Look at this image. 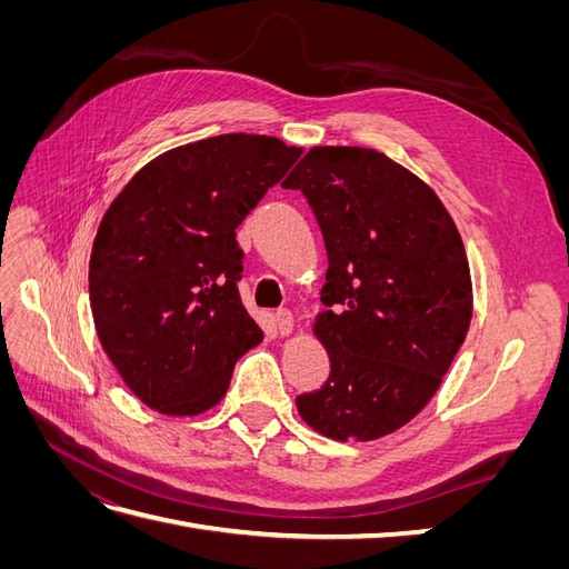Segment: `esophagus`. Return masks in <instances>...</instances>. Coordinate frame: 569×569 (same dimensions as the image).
<instances>
[{"label": "esophagus", "instance_id": "34e87169", "mask_svg": "<svg viewBox=\"0 0 569 569\" xmlns=\"http://www.w3.org/2000/svg\"><path fill=\"white\" fill-rule=\"evenodd\" d=\"M274 330L282 337H289L291 330H295V316H291L287 308H280V311L274 313Z\"/></svg>", "mask_w": 569, "mask_h": 569}]
</instances>
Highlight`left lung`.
<instances>
[{"mask_svg":"<svg viewBox=\"0 0 569 569\" xmlns=\"http://www.w3.org/2000/svg\"><path fill=\"white\" fill-rule=\"evenodd\" d=\"M311 203L327 249L313 335L330 356L301 420L337 441H372L437 393L472 318L460 232L435 189L366 147H313L282 182Z\"/></svg>","mask_w":569,"mask_h":569,"instance_id":"obj_1","label":"left lung"}]
</instances>
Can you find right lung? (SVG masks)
Here are the masks:
<instances>
[{
	"instance_id": "add662e5",
	"label": "right lung",
	"mask_w": 569,
	"mask_h": 569,
	"mask_svg": "<svg viewBox=\"0 0 569 569\" xmlns=\"http://www.w3.org/2000/svg\"><path fill=\"white\" fill-rule=\"evenodd\" d=\"M268 134H218L137 170L111 201L90 256L101 349L163 416H199L263 332L239 299L234 230L301 157Z\"/></svg>"
}]
</instances>
